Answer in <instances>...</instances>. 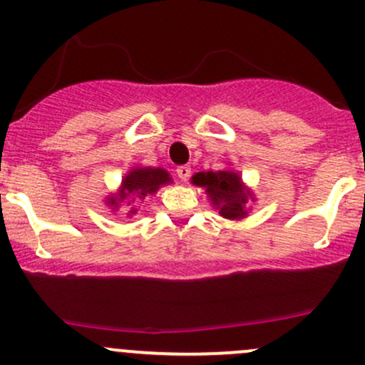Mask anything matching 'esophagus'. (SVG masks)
I'll use <instances>...</instances> for the list:
<instances>
[{"label": "esophagus", "mask_w": 365, "mask_h": 365, "mask_svg": "<svg viewBox=\"0 0 365 365\" xmlns=\"http://www.w3.org/2000/svg\"><path fill=\"white\" fill-rule=\"evenodd\" d=\"M190 168L189 165H180L178 169H176V175H178V178L182 180V182H187V180H189V176H190Z\"/></svg>", "instance_id": "esophagus-1"}]
</instances>
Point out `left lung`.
Masks as SVG:
<instances>
[{
    "label": "left lung",
    "mask_w": 365,
    "mask_h": 365,
    "mask_svg": "<svg viewBox=\"0 0 365 365\" xmlns=\"http://www.w3.org/2000/svg\"><path fill=\"white\" fill-rule=\"evenodd\" d=\"M192 183L205 187L206 196L224 219L238 220L247 217V203L252 192L235 171H201L192 176Z\"/></svg>",
    "instance_id": "left-lung-1"
}]
</instances>
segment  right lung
Here are the masks:
<instances>
[{
    "label": "right lung",
    "instance_id": "obj_1",
    "mask_svg": "<svg viewBox=\"0 0 365 365\" xmlns=\"http://www.w3.org/2000/svg\"><path fill=\"white\" fill-rule=\"evenodd\" d=\"M171 176L162 168H134L128 171V175L121 180V187L116 194L106 197V203L114 210L123 208L127 210V215H134L138 212V203L153 196L162 185L171 183Z\"/></svg>",
    "mask_w": 365,
    "mask_h": 365
}]
</instances>
